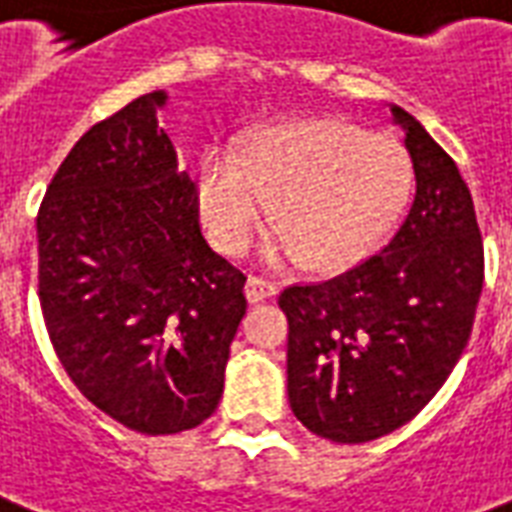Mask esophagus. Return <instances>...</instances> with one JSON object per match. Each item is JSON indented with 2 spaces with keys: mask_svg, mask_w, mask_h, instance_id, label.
<instances>
[{
  "mask_svg": "<svg viewBox=\"0 0 512 512\" xmlns=\"http://www.w3.org/2000/svg\"><path fill=\"white\" fill-rule=\"evenodd\" d=\"M276 293H279V285L274 279H266V276H249L246 279V298L249 301H266Z\"/></svg>",
  "mask_w": 512,
  "mask_h": 512,
  "instance_id": "esophagus-1",
  "label": "esophagus"
}]
</instances>
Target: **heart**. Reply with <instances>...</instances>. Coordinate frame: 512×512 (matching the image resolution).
<instances>
[{
    "instance_id": "b5f03b06",
    "label": "heart",
    "mask_w": 512,
    "mask_h": 512,
    "mask_svg": "<svg viewBox=\"0 0 512 512\" xmlns=\"http://www.w3.org/2000/svg\"><path fill=\"white\" fill-rule=\"evenodd\" d=\"M410 181L399 140L347 119H295L255 132L241 157L206 151L198 203L208 238L227 255H244L263 236L274 206L287 255L333 274L388 236Z\"/></svg>"
}]
</instances>
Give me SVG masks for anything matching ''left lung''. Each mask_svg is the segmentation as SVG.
<instances>
[{
  "label": "left lung",
  "instance_id": "obj_1",
  "mask_svg": "<svg viewBox=\"0 0 512 512\" xmlns=\"http://www.w3.org/2000/svg\"><path fill=\"white\" fill-rule=\"evenodd\" d=\"M415 200L382 252L350 271L279 295L287 314V396L317 437L355 445L418 415L467 347L483 238L456 162L410 113Z\"/></svg>",
  "mask_w": 512,
  "mask_h": 512
}]
</instances>
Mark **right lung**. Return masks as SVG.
<instances>
[{
	"label": "right lung",
	"mask_w": 512,
	"mask_h": 512,
	"mask_svg": "<svg viewBox=\"0 0 512 512\" xmlns=\"http://www.w3.org/2000/svg\"><path fill=\"white\" fill-rule=\"evenodd\" d=\"M143 94L83 132L37 211V295L75 388L140 434H179L217 410L246 274L200 233L198 184L179 170Z\"/></svg>",
	"instance_id": "1"
}]
</instances>
